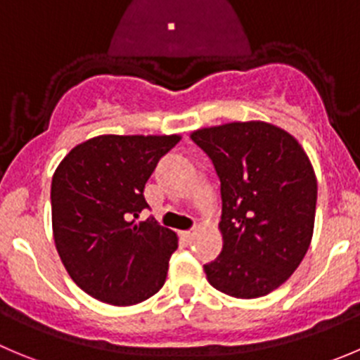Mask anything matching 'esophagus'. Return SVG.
<instances>
[{
  "label": "esophagus",
  "mask_w": 360,
  "mask_h": 360,
  "mask_svg": "<svg viewBox=\"0 0 360 360\" xmlns=\"http://www.w3.org/2000/svg\"><path fill=\"white\" fill-rule=\"evenodd\" d=\"M194 235H196V229H189V231H182V237L186 238V240H193Z\"/></svg>",
  "instance_id": "1"
}]
</instances>
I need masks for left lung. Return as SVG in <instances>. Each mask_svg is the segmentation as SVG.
Instances as JSON below:
<instances>
[{
    "label": "left lung",
    "mask_w": 360,
    "mask_h": 360,
    "mask_svg": "<svg viewBox=\"0 0 360 360\" xmlns=\"http://www.w3.org/2000/svg\"><path fill=\"white\" fill-rule=\"evenodd\" d=\"M191 139L221 180L222 251L205 265L208 283L235 299L274 292L313 238L316 174L309 157L290 132L259 120L205 127Z\"/></svg>",
    "instance_id": "8db88e82"
}]
</instances>
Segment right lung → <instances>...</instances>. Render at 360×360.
<instances>
[{
  "mask_svg": "<svg viewBox=\"0 0 360 360\" xmlns=\"http://www.w3.org/2000/svg\"><path fill=\"white\" fill-rule=\"evenodd\" d=\"M182 136L104 134L79 143L51 184L53 237L68 276L111 306H134L162 288L178 237L153 219L143 191Z\"/></svg>",
  "mask_w": 360,
  "mask_h": 360,
  "instance_id": "right-lung-1",
  "label": "right lung"
}]
</instances>
